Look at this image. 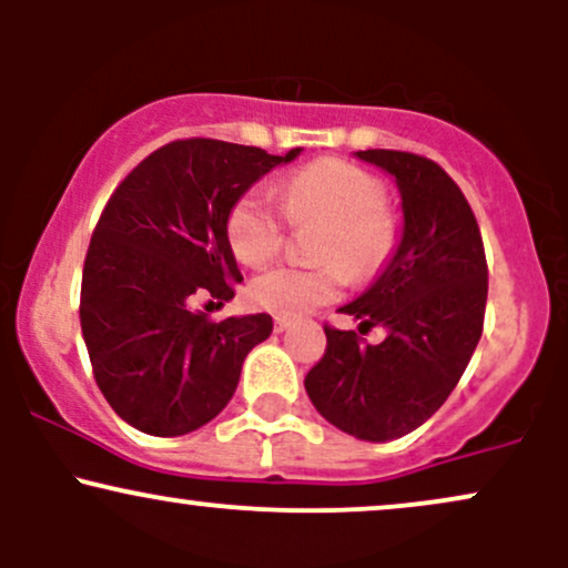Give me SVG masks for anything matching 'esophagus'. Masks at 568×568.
I'll return each instance as SVG.
<instances>
[{
    "instance_id": "34e87169",
    "label": "esophagus",
    "mask_w": 568,
    "mask_h": 568,
    "mask_svg": "<svg viewBox=\"0 0 568 568\" xmlns=\"http://www.w3.org/2000/svg\"><path fill=\"white\" fill-rule=\"evenodd\" d=\"M288 328H291L288 317H275V331H277V334H283V331H288Z\"/></svg>"
}]
</instances>
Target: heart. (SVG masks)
I'll use <instances>...</instances> for the list:
<instances>
[{"label":"heart","instance_id":"heart-1","mask_svg":"<svg viewBox=\"0 0 568 568\" xmlns=\"http://www.w3.org/2000/svg\"><path fill=\"white\" fill-rule=\"evenodd\" d=\"M376 175L344 160H317L283 184V207L293 224H321L312 243V270L275 266L251 283V302L277 317H302L342 293L347 275L371 280L397 245V219L382 205ZM285 224L270 194L245 192L226 219V240L247 266L277 256Z\"/></svg>","mask_w":568,"mask_h":568}]
</instances>
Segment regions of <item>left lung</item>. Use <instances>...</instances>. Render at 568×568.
I'll use <instances>...</instances> for the list:
<instances>
[{
    "mask_svg": "<svg viewBox=\"0 0 568 568\" xmlns=\"http://www.w3.org/2000/svg\"><path fill=\"white\" fill-rule=\"evenodd\" d=\"M400 192L403 226L393 258L344 315L382 325V344L325 328L328 347L304 387L323 419L384 443L422 427L452 395L480 342L488 270L478 221L452 175L419 154L355 152Z\"/></svg>",
    "mask_w": 568,
    "mask_h": 568,
    "instance_id": "8db88e82",
    "label": "left lung"
}]
</instances>
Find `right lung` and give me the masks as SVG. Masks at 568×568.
<instances>
[{"mask_svg": "<svg viewBox=\"0 0 568 568\" xmlns=\"http://www.w3.org/2000/svg\"><path fill=\"white\" fill-rule=\"evenodd\" d=\"M298 154L173 141L133 168L106 202L84 258L80 323L98 387L130 427L175 438L232 400L243 361L270 338L272 317L211 323L192 304L234 298L243 275L226 240L232 205Z\"/></svg>", "mask_w": 568, "mask_h": 568, "instance_id": "1", "label": "right lung"}]
</instances>
